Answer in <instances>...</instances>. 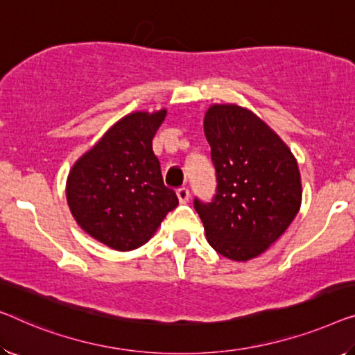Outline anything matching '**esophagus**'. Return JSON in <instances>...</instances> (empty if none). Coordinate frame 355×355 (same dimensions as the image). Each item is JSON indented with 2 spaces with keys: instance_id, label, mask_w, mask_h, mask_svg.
<instances>
[{
  "instance_id": "obj_1",
  "label": "esophagus",
  "mask_w": 355,
  "mask_h": 355,
  "mask_svg": "<svg viewBox=\"0 0 355 355\" xmlns=\"http://www.w3.org/2000/svg\"><path fill=\"white\" fill-rule=\"evenodd\" d=\"M177 196H178V200L182 204H187V202H189V199H191V193H189L188 188H178Z\"/></svg>"
}]
</instances>
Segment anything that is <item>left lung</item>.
Here are the masks:
<instances>
[{"label": "left lung", "mask_w": 355, "mask_h": 355, "mask_svg": "<svg viewBox=\"0 0 355 355\" xmlns=\"http://www.w3.org/2000/svg\"><path fill=\"white\" fill-rule=\"evenodd\" d=\"M216 188L209 202L194 198L209 244L230 260L263 253L288 228L301 204L292 151L252 111L214 105L204 118Z\"/></svg>", "instance_id": "1"}]
</instances>
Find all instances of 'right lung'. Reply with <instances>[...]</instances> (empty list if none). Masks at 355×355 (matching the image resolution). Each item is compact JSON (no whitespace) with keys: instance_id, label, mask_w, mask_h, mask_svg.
<instances>
[{"instance_id":"1","label":"right lung","mask_w":355,"mask_h":355,"mask_svg":"<svg viewBox=\"0 0 355 355\" xmlns=\"http://www.w3.org/2000/svg\"><path fill=\"white\" fill-rule=\"evenodd\" d=\"M166 110L124 116L73 166L67 200L78 225L114 250L146 244L178 205L164 184L153 139Z\"/></svg>"}]
</instances>
